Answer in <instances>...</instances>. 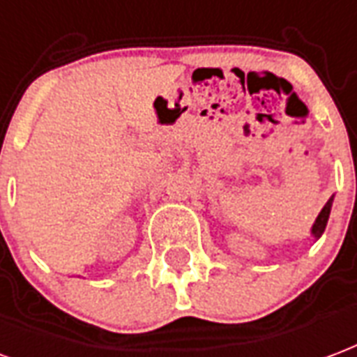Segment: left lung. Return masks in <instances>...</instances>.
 Instances as JSON below:
<instances>
[{
  "mask_svg": "<svg viewBox=\"0 0 357 357\" xmlns=\"http://www.w3.org/2000/svg\"><path fill=\"white\" fill-rule=\"evenodd\" d=\"M331 206H333V197L327 200V204L321 208V212H319V215L316 218V221H314L312 225V236L316 240L324 234V231H326V225H327V219H329V213H331Z\"/></svg>",
  "mask_w": 357,
  "mask_h": 357,
  "instance_id": "obj_1",
  "label": "left lung"
}]
</instances>
